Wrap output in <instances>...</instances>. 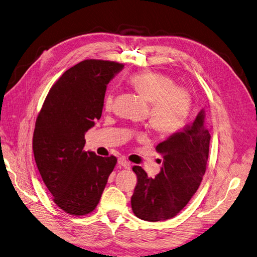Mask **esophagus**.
Instances as JSON below:
<instances>
[{
  "label": "esophagus",
  "mask_w": 257,
  "mask_h": 257,
  "mask_svg": "<svg viewBox=\"0 0 257 257\" xmlns=\"http://www.w3.org/2000/svg\"><path fill=\"white\" fill-rule=\"evenodd\" d=\"M117 162H118V164H119V167H121V168H123V169L129 170V169L131 168L130 162L127 161L125 158H122V157H120V158H118Z\"/></svg>",
  "instance_id": "obj_1"
}]
</instances>
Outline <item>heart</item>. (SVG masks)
<instances>
[{"label":"heart","instance_id":"1","mask_svg":"<svg viewBox=\"0 0 257 257\" xmlns=\"http://www.w3.org/2000/svg\"><path fill=\"white\" fill-rule=\"evenodd\" d=\"M130 85L151 103V123L162 136L176 134L183 129L189 117L191 98L184 87L175 86L174 80L160 72L146 71L135 73L129 78ZM114 104V95L104 99L106 110Z\"/></svg>","mask_w":257,"mask_h":257}]
</instances>
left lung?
Here are the masks:
<instances>
[{
    "label": "left lung",
    "mask_w": 257,
    "mask_h": 257,
    "mask_svg": "<svg viewBox=\"0 0 257 257\" xmlns=\"http://www.w3.org/2000/svg\"><path fill=\"white\" fill-rule=\"evenodd\" d=\"M209 142L210 134L201 111L191 123L157 145L163 162L155 178L148 177L139 165L132 168L138 184L131 196V207L138 218L164 221L184 208L202 183Z\"/></svg>",
    "instance_id": "1"
}]
</instances>
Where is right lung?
Masks as SVG:
<instances>
[{
    "mask_svg": "<svg viewBox=\"0 0 257 257\" xmlns=\"http://www.w3.org/2000/svg\"><path fill=\"white\" fill-rule=\"evenodd\" d=\"M122 64L86 60L51 87L33 136L35 162L54 203L73 216L92 212L117 159L84 152V136L101 117L109 82Z\"/></svg>",
    "mask_w": 257,
    "mask_h": 257,
    "instance_id": "1",
    "label": "right lung"
}]
</instances>
